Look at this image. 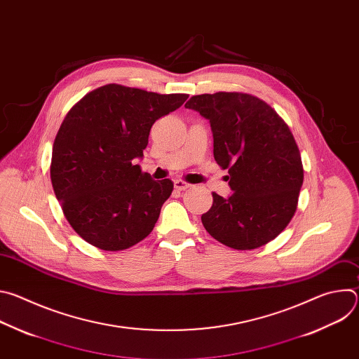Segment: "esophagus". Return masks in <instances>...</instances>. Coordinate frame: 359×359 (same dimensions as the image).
Masks as SVG:
<instances>
[{"label":"esophagus","mask_w":359,"mask_h":359,"mask_svg":"<svg viewBox=\"0 0 359 359\" xmlns=\"http://www.w3.org/2000/svg\"><path fill=\"white\" fill-rule=\"evenodd\" d=\"M189 187H191L190 183H186V182H183V180H175V189H176V190L182 191V190H186V189H189Z\"/></svg>","instance_id":"34e87169"}]
</instances>
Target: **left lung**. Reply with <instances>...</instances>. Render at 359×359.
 Returning <instances> with one entry per match:
<instances>
[{"label": "left lung", "instance_id": "left-lung-1", "mask_svg": "<svg viewBox=\"0 0 359 359\" xmlns=\"http://www.w3.org/2000/svg\"><path fill=\"white\" fill-rule=\"evenodd\" d=\"M209 119L215 161L229 169L233 194L213 193L201 216L212 237L236 250L274 240L291 222L304 180L301 155L287 123L257 96L217 92L191 96L184 105Z\"/></svg>", "mask_w": 359, "mask_h": 359}]
</instances>
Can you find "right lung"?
<instances>
[{
  "label": "right lung",
  "instance_id": "add662e5",
  "mask_svg": "<svg viewBox=\"0 0 359 359\" xmlns=\"http://www.w3.org/2000/svg\"><path fill=\"white\" fill-rule=\"evenodd\" d=\"M187 97L109 83L68 112L54 142L50 182L67 220L86 243L119 251L155 227L173 183L153 180L133 159L143 158L151 125Z\"/></svg>",
  "mask_w": 359,
  "mask_h": 359
}]
</instances>
